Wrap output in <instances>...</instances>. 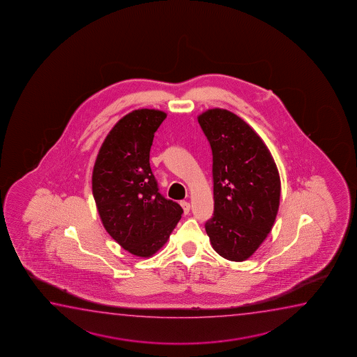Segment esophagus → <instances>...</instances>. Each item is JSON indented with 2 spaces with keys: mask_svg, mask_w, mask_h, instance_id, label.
I'll return each instance as SVG.
<instances>
[{
  "mask_svg": "<svg viewBox=\"0 0 357 357\" xmlns=\"http://www.w3.org/2000/svg\"><path fill=\"white\" fill-rule=\"evenodd\" d=\"M181 206L183 207V210H184V213L188 215L189 212H190V204L188 202V201H181Z\"/></svg>",
  "mask_w": 357,
  "mask_h": 357,
  "instance_id": "34e87169",
  "label": "esophagus"
}]
</instances>
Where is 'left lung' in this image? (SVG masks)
<instances>
[{"instance_id":"obj_1","label":"left lung","mask_w":357,"mask_h":357,"mask_svg":"<svg viewBox=\"0 0 357 357\" xmlns=\"http://www.w3.org/2000/svg\"><path fill=\"white\" fill-rule=\"evenodd\" d=\"M212 150L215 211L205 225L222 257L249 259L272 230L280 200L278 168L262 139L222 108L197 117Z\"/></svg>"}]
</instances>
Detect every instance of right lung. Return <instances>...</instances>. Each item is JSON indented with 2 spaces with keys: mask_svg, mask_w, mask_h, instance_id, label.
Here are the masks:
<instances>
[{
  "mask_svg": "<svg viewBox=\"0 0 357 357\" xmlns=\"http://www.w3.org/2000/svg\"><path fill=\"white\" fill-rule=\"evenodd\" d=\"M167 114L142 108L108 132L93 171V195L105 229L130 254L151 257L169 239L183 208L167 200L150 167L153 137Z\"/></svg>",
  "mask_w": 357,
  "mask_h": 357,
  "instance_id": "add662e5",
  "label": "right lung"
}]
</instances>
